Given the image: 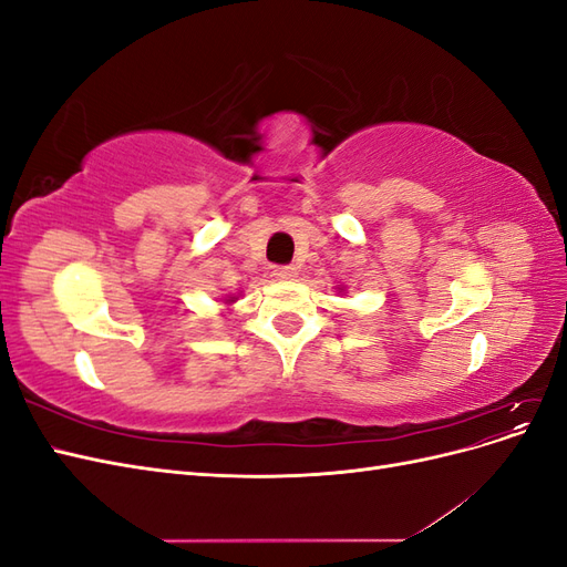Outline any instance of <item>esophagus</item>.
I'll return each instance as SVG.
<instances>
[{"instance_id": "obj_1", "label": "esophagus", "mask_w": 567, "mask_h": 567, "mask_svg": "<svg viewBox=\"0 0 567 567\" xmlns=\"http://www.w3.org/2000/svg\"><path fill=\"white\" fill-rule=\"evenodd\" d=\"M296 277H298L296 267H277V269H274V279H279V281H293Z\"/></svg>"}]
</instances>
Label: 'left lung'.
Segmentation results:
<instances>
[{
  "label": "left lung",
  "mask_w": 567,
  "mask_h": 567,
  "mask_svg": "<svg viewBox=\"0 0 567 567\" xmlns=\"http://www.w3.org/2000/svg\"><path fill=\"white\" fill-rule=\"evenodd\" d=\"M338 293H342V286H340V288H338Z\"/></svg>",
  "instance_id": "obj_1"
}]
</instances>
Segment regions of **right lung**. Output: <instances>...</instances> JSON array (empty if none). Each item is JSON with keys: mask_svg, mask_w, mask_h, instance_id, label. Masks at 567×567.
Masks as SVG:
<instances>
[{"mask_svg": "<svg viewBox=\"0 0 567 567\" xmlns=\"http://www.w3.org/2000/svg\"><path fill=\"white\" fill-rule=\"evenodd\" d=\"M238 296H241V293H238ZM238 296H227V298H225V305H227V307H231V305L238 300Z\"/></svg>", "mask_w": 567, "mask_h": 567, "instance_id": "obj_1", "label": "right lung"}]
</instances>
